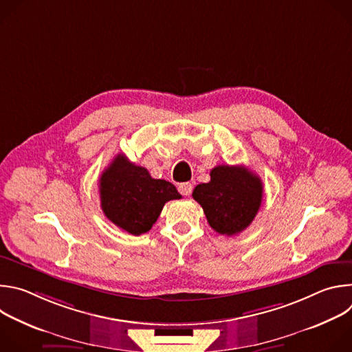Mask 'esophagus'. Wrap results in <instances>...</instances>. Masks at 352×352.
I'll use <instances>...</instances> for the list:
<instances>
[{
  "instance_id": "esophagus-1",
  "label": "esophagus",
  "mask_w": 352,
  "mask_h": 352,
  "mask_svg": "<svg viewBox=\"0 0 352 352\" xmlns=\"http://www.w3.org/2000/svg\"><path fill=\"white\" fill-rule=\"evenodd\" d=\"M192 184L190 182H184V184H179L178 185V190L179 193H182L184 196H189L192 193Z\"/></svg>"
}]
</instances>
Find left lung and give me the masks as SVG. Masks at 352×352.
Returning a JSON list of instances; mask_svg holds the SVG:
<instances>
[{"label": "left lung", "mask_w": 352, "mask_h": 352, "mask_svg": "<svg viewBox=\"0 0 352 352\" xmlns=\"http://www.w3.org/2000/svg\"><path fill=\"white\" fill-rule=\"evenodd\" d=\"M192 196L210 227L231 236L254 221L262 205L263 184L243 166H217L210 171V182L196 185Z\"/></svg>", "instance_id": "8db88e82"}]
</instances>
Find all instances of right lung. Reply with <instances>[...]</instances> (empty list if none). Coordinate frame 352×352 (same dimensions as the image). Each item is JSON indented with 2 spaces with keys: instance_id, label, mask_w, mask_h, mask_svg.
I'll return each instance as SVG.
<instances>
[{
  "instance_id": "1",
  "label": "right lung",
  "mask_w": 352,
  "mask_h": 352,
  "mask_svg": "<svg viewBox=\"0 0 352 352\" xmlns=\"http://www.w3.org/2000/svg\"><path fill=\"white\" fill-rule=\"evenodd\" d=\"M98 189L106 217L132 235L147 232L168 200L181 197L171 182L152 178L121 153L103 171Z\"/></svg>"
}]
</instances>
